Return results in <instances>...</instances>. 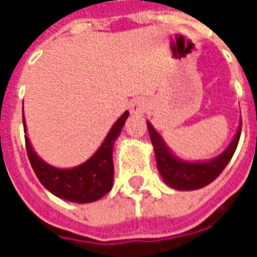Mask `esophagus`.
<instances>
[{"label": "esophagus", "mask_w": 257, "mask_h": 257, "mask_svg": "<svg viewBox=\"0 0 257 257\" xmlns=\"http://www.w3.org/2000/svg\"><path fill=\"white\" fill-rule=\"evenodd\" d=\"M147 101L143 100V99H135L131 104H129V111L131 114H134V115H142V114H145L147 111Z\"/></svg>", "instance_id": "1"}]
</instances>
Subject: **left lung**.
Listing matches in <instances>:
<instances>
[{"label":"left lung","instance_id":"8db88e82","mask_svg":"<svg viewBox=\"0 0 257 257\" xmlns=\"http://www.w3.org/2000/svg\"><path fill=\"white\" fill-rule=\"evenodd\" d=\"M147 129L156 153L157 168L162 180L171 189L179 191H191L208 186L223 172V169L230 162L237 149L239 135H241V121L234 138L230 142V145L224 149V151H221L215 158L204 160V161H189L180 158L169 149V146L162 139L161 135L157 132V129L149 121H147Z\"/></svg>","mask_w":257,"mask_h":257}]
</instances>
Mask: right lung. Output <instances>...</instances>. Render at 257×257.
I'll list each match as a JSON object with an SVG mask.
<instances>
[{
	"instance_id": "1",
	"label": "right lung",
	"mask_w": 257,
	"mask_h": 257,
	"mask_svg": "<svg viewBox=\"0 0 257 257\" xmlns=\"http://www.w3.org/2000/svg\"><path fill=\"white\" fill-rule=\"evenodd\" d=\"M128 117L129 111L123 112L114 122L104 140L101 142L100 147L93 153V156L73 168L53 167L44 161L36 153L29 136H26L27 156L42 186L59 198L77 204H88L104 197L112 189L114 143L121 134V129ZM23 125L25 134H27L25 118Z\"/></svg>"
}]
</instances>
